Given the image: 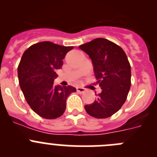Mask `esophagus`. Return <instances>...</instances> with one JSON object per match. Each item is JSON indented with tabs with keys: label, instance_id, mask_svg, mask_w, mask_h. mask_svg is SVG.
Segmentation results:
<instances>
[{
	"label": "esophagus",
	"instance_id": "esophagus-1",
	"mask_svg": "<svg viewBox=\"0 0 157 157\" xmlns=\"http://www.w3.org/2000/svg\"><path fill=\"white\" fill-rule=\"evenodd\" d=\"M76 90H77V92H78L79 94H83V93L86 92V90L85 88H82V87H77L76 88Z\"/></svg>",
	"mask_w": 157,
	"mask_h": 157
}]
</instances>
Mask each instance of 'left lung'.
Segmentation results:
<instances>
[{"mask_svg":"<svg viewBox=\"0 0 157 157\" xmlns=\"http://www.w3.org/2000/svg\"><path fill=\"white\" fill-rule=\"evenodd\" d=\"M78 48L92 59L95 77L102 90L94 103L85 105L86 111L97 119L110 117L125 103L131 85V70L127 55L121 47L101 37Z\"/></svg>","mask_w":157,"mask_h":157,"instance_id":"left-lung-1","label":"left lung"}]
</instances>
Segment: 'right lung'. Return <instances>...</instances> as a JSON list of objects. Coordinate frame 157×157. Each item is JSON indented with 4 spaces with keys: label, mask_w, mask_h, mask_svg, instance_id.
Returning <instances> with one entry per match:
<instances>
[{
    "label": "right lung",
    "mask_w": 157,
    "mask_h": 157,
    "mask_svg": "<svg viewBox=\"0 0 157 157\" xmlns=\"http://www.w3.org/2000/svg\"><path fill=\"white\" fill-rule=\"evenodd\" d=\"M73 46H63L50 41H41L29 47L18 66L20 88L30 107L41 117L53 120L66 109V100L76 89L71 86L54 85L57 69Z\"/></svg>",
    "instance_id": "obj_1"
}]
</instances>
